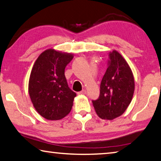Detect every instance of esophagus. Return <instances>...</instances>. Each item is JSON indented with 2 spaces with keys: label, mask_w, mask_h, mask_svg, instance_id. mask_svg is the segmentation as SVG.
<instances>
[{
  "label": "esophagus",
  "mask_w": 161,
  "mask_h": 161,
  "mask_svg": "<svg viewBox=\"0 0 161 161\" xmlns=\"http://www.w3.org/2000/svg\"><path fill=\"white\" fill-rule=\"evenodd\" d=\"M86 93V92L85 89H83L82 91L79 92H78V94H85Z\"/></svg>",
  "instance_id": "esophagus-1"
}]
</instances>
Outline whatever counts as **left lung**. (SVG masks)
<instances>
[{"mask_svg":"<svg viewBox=\"0 0 161 161\" xmlns=\"http://www.w3.org/2000/svg\"><path fill=\"white\" fill-rule=\"evenodd\" d=\"M108 68L100 85L99 99L92 101L99 118L113 120L122 115L131 102L135 81L133 72L121 54L110 52Z\"/></svg>","mask_w":161,"mask_h":161,"instance_id":"obj_1","label":"left lung"}]
</instances>
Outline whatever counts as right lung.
Masks as SVG:
<instances>
[{
	"mask_svg": "<svg viewBox=\"0 0 161 161\" xmlns=\"http://www.w3.org/2000/svg\"><path fill=\"white\" fill-rule=\"evenodd\" d=\"M73 58L71 53L48 49L32 67L29 95L35 110L46 119L59 120L72 109L76 93L68 86L64 69Z\"/></svg>",
	"mask_w": 161,
	"mask_h": 161,
	"instance_id": "1",
	"label": "right lung"
}]
</instances>
